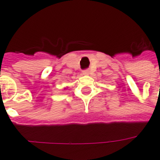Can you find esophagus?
<instances>
[{
    "label": "esophagus",
    "instance_id": "obj_1",
    "mask_svg": "<svg viewBox=\"0 0 160 160\" xmlns=\"http://www.w3.org/2000/svg\"><path fill=\"white\" fill-rule=\"evenodd\" d=\"M88 73H89V71L88 69H85L82 71V74H84V75H88Z\"/></svg>",
    "mask_w": 160,
    "mask_h": 160
}]
</instances>
